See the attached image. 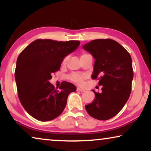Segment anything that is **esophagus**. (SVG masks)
I'll use <instances>...</instances> for the list:
<instances>
[{
	"label": "esophagus",
	"mask_w": 151,
	"mask_h": 151,
	"mask_svg": "<svg viewBox=\"0 0 151 151\" xmlns=\"http://www.w3.org/2000/svg\"><path fill=\"white\" fill-rule=\"evenodd\" d=\"M76 90H77L78 91H81V92H84V91H85V90L83 89V88H80V87H77V88H76Z\"/></svg>",
	"instance_id": "obj_1"
}]
</instances>
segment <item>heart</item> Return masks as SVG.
<instances>
[{
    "instance_id": "heart-1",
    "label": "heart",
    "mask_w": 151,
    "mask_h": 151,
    "mask_svg": "<svg viewBox=\"0 0 151 151\" xmlns=\"http://www.w3.org/2000/svg\"><path fill=\"white\" fill-rule=\"evenodd\" d=\"M86 54V53H83V54L82 55H82H84ZM67 57H65V58L63 59L62 64H63V65H65L66 63H67ZM84 78H85L84 75H83V74H81V73H73L70 74V75L68 76V78H69L71 81L76 82V83L79 84L82 83Z\"/></svg>"
}]
</instances>
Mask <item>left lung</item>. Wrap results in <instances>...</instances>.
<instances>
[{
	"instance_id": "left-lung-1",
	"label": "left lung",
	"mask_w": 151,
	"mask_h": 151,
	"mask_svg": "<svg viewBox=\"0 0 151 151\" xmlns=\"http://www.w3.org/2000/svg\"><path fill=\"white\" fill-rule=\"evenodd\" d=\"M96 60L92 79L98 78L102 92L86 105L88 115L99 120L116 115L129 100L133 78L132 59L129 53L116 41L97 39L82 46Z\"/></svg>"
}]
</instances>
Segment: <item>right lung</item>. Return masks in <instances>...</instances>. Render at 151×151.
Returning <instances> with one entry per match:
<instances>
[{
    "mask_svg": "<svg viewBox=\"0 0 151 151\" xmlns=\"http://www.w3.org/2000/svg\"><path fill=\"white\" fill-rule=\"evenodd\" d=\"M80 44L78 40L66 42L38 39L18 55L15 80L18 98L30 115L41 122L50 121L63 113L70 93L76 87L64 81L55 88L49 80L60 68L63 59Z\"/></svg>",
    "mask_w": 151,
    "mask_h": 151,
    "instance_id": "right-lung-1",
    "label": "right lung"
}]
</instances>
